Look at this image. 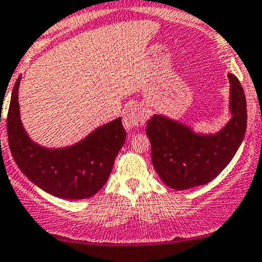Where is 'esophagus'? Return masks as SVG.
Segmentation results:
<instances>
[{"label": "esophagus", "mask_w": 262, "mask_h": 262, "mask_svg": "<svg viewBox=\"0 0 262 262\" xmlns=\"http://www.w3.org/2000/svg\"><path fill=\"white\" fill-rule=\"evenodd\" d=\"M147 119V112H146L145 108H142L141 105H132L126 110L125 115H124V126H125L128 130L134 128H138V126L143 125Z\"/></svg>", "instance_id": "obj_1"}]
</instances>
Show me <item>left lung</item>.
<instances>
[{
	"label": "left lung",
	"instance_id": "left-lung-1",
	"mask_svg": "<svg viewBox=\"0 0 262 262\" xmlns=\"http://www.w3.org/2000/svg\"><path fill=\"white\" fill-rule=\"evenodd\" d=\"M228 79L231 120L216 133H195L163 115L147 121L152 166L167 187L184 190L207 184L236 154L247 129V102L239 79L234 74H228Z\"/></svg>",
	"mask_w": 262,
	"mask_h": 262
}]
</instances>
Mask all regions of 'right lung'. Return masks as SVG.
Instances as JSON below:
<instances>
[{
	"mask_svg": "<svg viewBox=\"0 0 262 262\" xmlns=\"http://www.w3.org/2000/svg\"><path fill=\"white\" fill-rule=\"evenodd\" d=\"M19 83L20 77L14 84L8 112V140L16 166L40 189L60 199L82 200L98 193L125 142L121 117L96 128L78 143L43 147L28 137L20 121Z\"/></svg>",
	"mask_w": 262,
	"mask_h": 262,
	"instance_id": "1",
	"label": "right lung"
}]
</instances>
